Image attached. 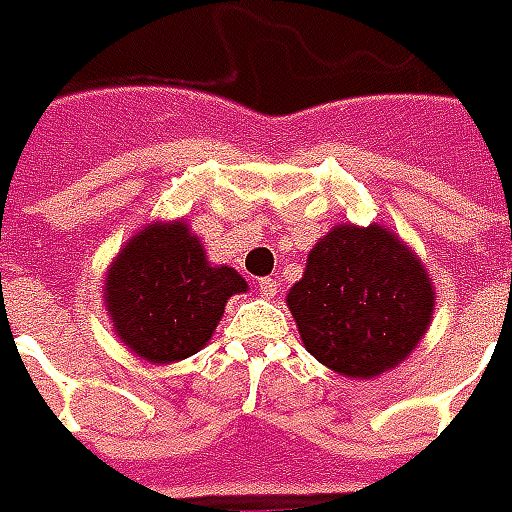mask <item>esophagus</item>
I'll return each mask as SVG.
<instances>
[{
    "label": "esophagus",
    "instance_id": "1",
    "mask_svg": "<svg viewBox=\"0 0 512 512\" xmlns=\"http://www.w3.org/2000/svg\"><path fill=\"white\" fill-rule=\"evenodd\" d=\"M259 291L264 297H275L278 294V283L272 278H259Z\"/></svg>",
    "mask_w": 512,
    "mask_h": 512
}]
</instances>
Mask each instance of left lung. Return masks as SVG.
<instances>
[{
	"mask_svg": "<svg viewBox=\"0 0 512 512\" xmlns=\"http://www.w3.org/2000/svg\"><path fill=\"white\" fill-rule=\"evenodd\" d=\"M286 302L315 359L375 378L424 337L434 291L421 261L383 226H337L310 251Z\"/></svg>",
	"mask_w": 512,
	"mask_h": 512,
	"instance_id": "obj_1",
	"label": "left lung"
}]
</instances>
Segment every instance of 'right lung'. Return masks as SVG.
<instances>
[{"instance_id":"add662e5","label":"right lung","mask_w":512,"mask_h":512,"mask_svg":"<svg viewBox=\"0 0 512 512\" xmlns=\"http://www.w3.org/2000/svg\"><path fill=\"white\" fill-rule=\"evenodd\" d=\"M232 267H210L186 224L142 229L107 275V313L137 356L156 364L186 359L213 337L226 299L245 291Z\"/></svg>"}]
</instances>
